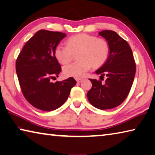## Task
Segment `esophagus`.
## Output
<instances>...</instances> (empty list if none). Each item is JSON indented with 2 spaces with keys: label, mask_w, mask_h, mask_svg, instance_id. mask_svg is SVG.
<instances>
[{
  "label": "esophagus",
  "mask_w": 155,
  "mask_h": 155,
  "mask_svg": "<svg viewBox=\"0 0 155 155\" xmlns=\"http://www.w3.org/2000/svg\"><path fill=\"white\" fill-rule=\"evenodd\" d=\"M75 79H76V81H77V83H80L83 81V78H75Z\"/></svg>",
  "instance_id": "esophagus-1"
}]
</instances>
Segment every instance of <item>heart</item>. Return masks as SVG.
<instances>
[{"mask_svg": "<svg viewBox=\"0 0 155 155\" xmlns=\"http://www.w3.org/2000/svg\"><path fill=\"white\" fill-rule=\"evenodd\" d=\"M77 52V59L79 61L71 63L63 68L66 77L81 78L91 66L94 68L103 66L108 59L109 46L103 39L87 33H81L68 38L66 46L57 45L54 54L59 64L65 65L71 61L73 53Z\"/></svg>", "mask_w": 155, "mask_h": 155, "instance_id": "1", "label": "heart"}]
</instances>
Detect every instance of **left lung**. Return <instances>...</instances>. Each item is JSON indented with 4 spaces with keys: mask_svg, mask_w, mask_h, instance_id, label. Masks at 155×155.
<instances>
[{
    "mask_svg": "<svg viewBox=\"0 0 155 155\" xmlns=\"http://www.w3.org/2000/svg\"><path fill=\"white\" fill-rule=\"evenodd\" d=\"M99 35L109 46L107 61L96 73L101 80L91 79L92 87L87 94L90 103L96 108L104 110L119 106L127 98L134 80L136 65L133 52L127 41L115 31L104 30ZM106 75V83L101 81Z\"/></svg>",
    "mask_w": 155,
    "mask_h": 155,
    "instance_id": "8db88e82",
    "label": "left lung"
}]
</instances>
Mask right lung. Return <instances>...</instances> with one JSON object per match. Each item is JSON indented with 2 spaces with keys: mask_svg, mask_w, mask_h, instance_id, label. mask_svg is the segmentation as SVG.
<instances>
[{
  "mask_svg": "<svg viewBox=\"0 0 155 155\" xmlns=\"http://www.w3.org/2000/svg\"><path fill=\"white\" fill-rule=\"evenodd\" d=\"M65 36L57 31H38L25 44L15 63L23 96L31 105L42 111L61 107L77 83L72 77L55 83L51 81L61 71L54 51Z\"/></svg>",
  "mask_w": 155,
  "mask_h": 155,
  "instance_id": "add662e5",
  "label": "right lung"
}]
</instances>
